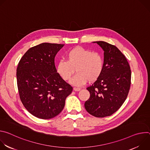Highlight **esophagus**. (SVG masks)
<instances>
[{
  "mask_svg": "<svg viewBox=\"0 0 150 150\" xmlns=\"http://www.w3.org/2000/svg\"><path fill=\"white\" fill-rule=\"evenodd\" d=\"M74 90L75 91H79L81 90V88H77V87H74Z\"/></svg>",
  "mask_w": 150,
  "mask_h": 150,
  "instance_id": "esophagus-1",
  "label": "esophagus"
}]
</instances>
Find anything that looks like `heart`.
<instances>
[{"label":"heart","mask_w":150,"mask_h":150,"mask_svg":"<svg viewBox=\"0 0 150 150\" xmlns=\"http://www.w3.org/2000/svg\"><path fill=\"white\" fill-rule=\"evenodd\" d=\"M67 60H60L56 67L57 72L65 81L69 80L75 72L76 74L71 80V83L80 87L88 81L93 82L101 75L104 70L103 56L96 52L78 46L69 50Z\"/></svg>","instance_id":"heart-1"}]
</instances>
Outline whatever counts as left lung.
<instances>
[{"label":"left lung","instance_id":"obj_1","mask_svg":"<svg viewBox=\"0 0 150 150\" xmlns=\"http://www.w3.org/2000/svg\"><path fill=\"white\" fill-rule=\"evenodd\" d=\"M94 42L104 50V70L100 78L87 88L90 96L84 106L90 115L104 117L115 113L126 99L131 71L126 58L115 46L102 41Z\"/></svg>","mask_w":150,"mask_h":150}]
</instances>
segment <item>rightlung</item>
I'll return each mask as SVG.
<instances>
[{
	"label": "right lung",
	"instance_id": "right-lung-1",
	"mask_svg": "<svg viewBox=\"0 0 150 150\" xmlns=\"http://www.w3.org/2000/svg\"><path fill=\"white\" fill-rule=\"evenodd\" d=\"M64 45L43 42L27 50L16 69L19 95L33 116L49 119L63 109L73 88L57 72L54 57Z\"/></svg>",
	"mask_w": 150,
	"mask_h": 150
}]
</instances>
